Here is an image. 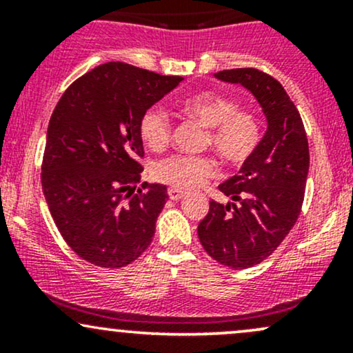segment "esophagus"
<instances>
[{"label": "esophagus", "mask_w": 353, "mask_h": 353, "mask_svg": "<svg viewBox=\"0 0 353 353\" xmlns=\"http://www.w3.org/2000/svg\"><path fill=\"white\" fill-rule=\"evenodd\" d=\"M168 194H169V199H172V201H179L181 197H184V196H185L184 190L176 189V188H171V189H169V190H168Z\"/></svg>", "instance_id": "34e87169"}]
</instances>
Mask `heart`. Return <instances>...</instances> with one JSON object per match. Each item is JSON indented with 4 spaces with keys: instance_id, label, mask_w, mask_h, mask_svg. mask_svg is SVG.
Masks as SVG:
<instances>
[{
    "instance_id": "heart-1",
    "label": "heart",
    "mask_w": 353,
    "mask_h": 353,
    "mask_svg": "<svg viewBox=\"0 0 353 353\" xmlns=\"http://www.w3.org/2000/svg\"><path fill=\"white\" fill-rule=\"evenodd\" d=\"M185 114L196 117L209 128L208 143L225 163L241 165L255 152L261 143L262 129L259 117L250 111H242L232 99L219 94L190 96L182 103ZM172 125L168 111L159 106L144 111L139 121V134L152 151H161L171 139ZM217 171L216 161L209 156L174 154L152 165L156 179L176 189H194Z\"/></svg>"
}]
</instances>
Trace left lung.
Listing matches in <instances>:
<instances>
[{"instance_id":"obj_1","label":"left lung","mask_w":353,"mask_h":353,"mask_svg":"<svg viewBox=\"0 0 353 353\" xmlns=\"http://www.w3.org/2000/svg\"><path fill=\"white\" fill-rule=\"evenodd\" d=\"M214 78L247 89L262 108L267 129L237 176L219 185L230 201H210L197 234L205 252L219 264L249 269L281 245L301 214L309 143L297 108L272 76L239 68L219 71Z\"/></svg>"}]
</instances>
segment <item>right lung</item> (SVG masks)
<instances>
[{
	"label": "right lung",
	"instance_id": "add662e5",
	"mask_svg": "<svg viewBox=\"0 0 353 353\" xmlns=\"http://www.w3.org/2000/svg\"><path fill=\"white\" fill-rule=\"evenodd\" d=\"M182 81L114 61L76 79L52 111L43 192L61 236L92 265L121 269L152 242L169 197L163 184L134 192L139 121Z\"/></svg>",
	"mask_w": 353,
	"mask_h": 353
}]
</instances>
